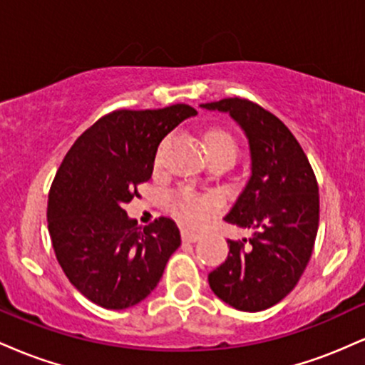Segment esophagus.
Wrapping results in <instances>:
<instances>
[{
	"instance_id": "obj_1",
	"label": "esophagus",
	"mask_w": 365,
	"mask_h": 365,
	"mask_svg": "<svg viewBox=\"0 0 365 365\" xmlns=\"http://www.w3.org/2000/svg\"><path fill=\"white\" fill-rule=\"evenodd\" d=\"M200 238L199 233L195 232H190V230H182V240L183 242H190V244H194V242H197Z\"/></svg>"
}]
</instances>
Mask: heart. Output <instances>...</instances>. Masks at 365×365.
I'll use <instances>...</instances> for the list:
<instances>
[{
	"label": "heart",
	"instance_id": "heart-1",
	"mask_svg": "<svg viewBox=\"0 0 365 365\" xmlns=\"http://www.w3.org/2000/svg\"><path fill=\"white\" fill-rule=\"evenodd\" d=\"M204 145H206L207 156L223 154V156H230L233 159L237 158V140L233 139L232 133L223 128L209 130L206 137H204ZM173 207L180 220H183L185 223L202 225L215 211V200L207 195L197 194L190 188H183L175 197Z\"/></svg>",
	"mask_w": 365,
	"mask_h": 365
}]
</instances>
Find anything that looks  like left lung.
<instances>
[{"instance_id":"left-lung-1","label":"left lung","mask_w":365,"mask_h":365,"mask_svg":"<svg viewBox=\"0 0 365 365\" xmlns=\"http://www.w3.org/2000/svg\"><path fill=\"white\" fill-rule=\"evenodd\" d=\"M200 106L228 113L245 132L252 173L225 220L259 228L249 240H228L209 287L238 311H264L295 288L311 259L319 226L316 175L287 125L259 104L228 98Z\"/></svg>"}]
</instances>
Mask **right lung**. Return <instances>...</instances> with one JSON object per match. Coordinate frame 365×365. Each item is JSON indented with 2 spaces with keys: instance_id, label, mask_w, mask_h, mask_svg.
<instances>
[{
  "instance_id": "add662e5",
  "label": "right lung",
  "mask_w": 365,
  "mask_h": 365,
  "mask_svg": "<svg viewBox=\"0 0 365 365\" xmlns=\"http://www.w3.org/2000/svg\"><path fill=\"white\" fill-rule=\"evenodd\" d=\"M188 104L104 115L66 153L48 197V230L63 273L91 302L121 311L156 288L182 244L170 217L140 230L123 206L153 175L159 142L195 116Z\"/></svg>"
}]
</instances>
